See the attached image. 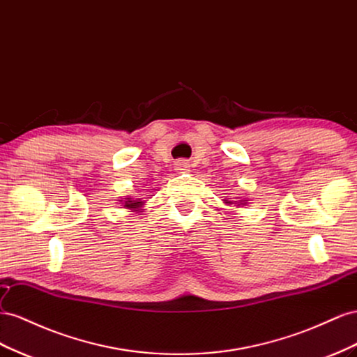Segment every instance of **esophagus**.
Returning a JSON list of instances; mask_svg holds the SVG:
<instances>
[{
	"label": "esophagus",
	"instance_id": "1",
	"mask_svg": "<svg viewBox=\"0 0 357 357\" xmlns=\"http://www.w3.org/2000/svg\"><path fill=\"white\" fill-rule=\"evenodd\" d=\"M173 166H175V170H178V172H187L190 167V162L187 160H176Z\"/></svg>",
	"mask_w": 357,
	"mask_h": 357
}]
</instances>
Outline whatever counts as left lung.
Masks as SVG:
<instances>
[{"label":"left lung","mask_w":357,"mask_h":357,"mask_svg":"<svg viewBox=\"0 0 357 357\" xmlns=\"http://www.w3.org/2000/svg\"><path fill=\"white\" fill-rule=\"evenodd\" d=\"M227 203V205H236V206H239V205H245V200H239V202H231V200H224Z\"/></svg>","instance_id":"left-lung-1"}]
</instances>
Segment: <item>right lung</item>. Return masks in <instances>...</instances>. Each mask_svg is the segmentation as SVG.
<instances>
[{
  "label": "right lung",
  "instance_id": "obj_1",
  "mask_svg": "<svg viewBox=\"0 0 357 357\" xmlns=\"http://www.w3.org/2000/svg\"><path fill=\"white\" fill-rule=\"evenodd\" d=\"M121 202H122V206L127 209H131V211H139L142 208V205H144V202H142L140 199H133V197H127L126 200H121Z\"/></svg>",
  "mask_w": 357,
  "mask_h": 357
}]
</instances>
